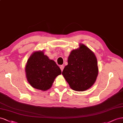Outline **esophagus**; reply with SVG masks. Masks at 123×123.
<instances>
[{"mask_svg": "<svg viewBox=\"0 0 123 123\" xmlns=\"http://www.w3.org/2000/svg\"><path fill=\"white\" fill-rule=\"evenodd\" d=\"M64 68V66L63 65H62L60 66V69H61V70L62 71H63V70Z\"/></svg>", "mask_w": 123, "mask_h": 123, "instance_id": "34e87169", "label": "esophagus"}]
</instances>
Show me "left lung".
<instances>
[{
    "mask_svg": "<svg viewBox=\"0 0 123 123\" xmlns=\"http://www.w3.org/2000/svg\"><path fill=\"white\" fill-rule=\"evenodd\" d=\"M68 64L62 74L70 87L76 91L90 88L95 82L98 73L97 61L94 52L83 44L71 51Z\"/></svg>",
    "mask_w": 123,
    "mask_h": 123,
    "instance_id": "left-lung-1",
    "label": "left lung"
}]
</instances>
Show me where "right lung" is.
Listing matches in <instances>:
<instances>
[{
  "label": "right lung",
  "mask_w": 123,
  "mask_h": 123,
  "mask_svg": "<svg viewBox=\"0 0 123 123\" xmlns=\"http://www.w3.org/2000/svg\"><path fill=\"white\" fill-rule=\"evenodd\" d=\"M27 79L35 89L46 91L52 86L61 71L55 62L44 55L43 51L33 52L28 60L25 68Z\"/></svg>",
  "instance_id": "1"
}]
</instances>
